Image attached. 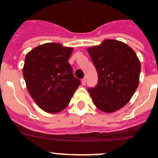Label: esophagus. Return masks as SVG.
<instances>
[{
	"label": "esophagus",
	"instance_id": "obj_1",
	"mask_svg": "<svg viewBox=\"0 0 158 158\" xmlns=\"http://www.w3.org/2000/svg\"><path fill=\"white\" fill-rule=\"evenodd\" d=\"M81 84H82V85H85V84H86V78H83L81 80Z\"/></svg>",
	"mask_w": 158,
	"mask_h": 158
}]
</instances>
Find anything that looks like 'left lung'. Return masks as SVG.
I'll use <instances>...</instances> for the list:
<instances>
[{"instance_id": "8db88e82", "label": "left lung", "mask_w": 158, "mask_h": 158, "mask_svg": "<svg viewBox=\"0 0 158 158\" xmlns=\"http://www.w3.org/2000/svg\"><path fill=\"white\" fill-rule=\"evenodd\" d=\"M98 73V83L89 89L96 107L106 113L126 105L139 83L141 64L135 51L126 43L105 40L87 49Z\"/></svg>"}]
</instances>
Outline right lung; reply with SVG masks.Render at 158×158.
I'll list each match as a JSON object with an SVG mask.
<instances>
[{
  "mask_svg": "<svg viewBox=\"0 0 158 158\" xmlns=\"http://www.w3.org/2000/svg\"><path fill=\"white\" fill-rule=\"evenodd\" d=\"M73 50L58 43H48L35 47L25 57L23 75L27 91L47 112L65 109L81 85L68 62Z\"/></svg>",
  "mask_w": 158,
  "mask_h": 158,
  "instance_id": "right-lung-1",
  "label": "right lung"
}]
</instances>
